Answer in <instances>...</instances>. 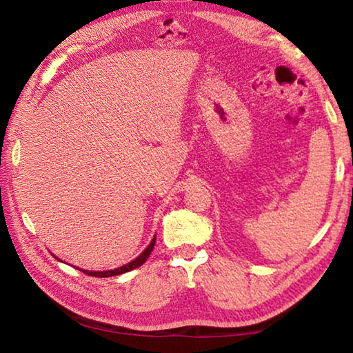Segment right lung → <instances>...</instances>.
<instances>
[{
    "label": "right lung",
    "mask_w": 353,
    "mask_h": 353,
    "mask_svg": "<svg viewBox=\"0 0 353 353\" xmlns=\"http://www.w3.org/2000/svg\"><path fill=\"white\" fill-rule=\"evenodd\" d=\"M154 244H155V238L154 240L149 243V246L146 248V250H143V254H140L139 256H137L135 260H132L130 263H128V265H124V266H121V268H117V270H113V271H103V272H93V271H82L83 274H88V276H92V277H112V276H119V274H124V272H129V271H132V270H135V268H139V266H141L143 263H145L146 260H148V256L151 255V252H152V249H154Z\"/></svg>",
    "instance_id": "obj_1"
}]
</instances>
